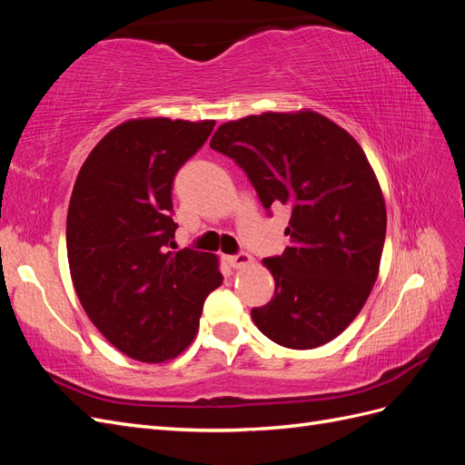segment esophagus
I'll return each mask as SVG.
<instances>
[{"instance_id":"esophagus-1","label":"esophagus","mask_w":465,"mask_h":465,"mask_svg":"<svg viewBox=\"0 0 465 465\" xmlns=\"http://www.w3.org/2000/svg\"><path fill=\"white\" fill-rule=\"evenodd\" d=\"M250 262H252V256L246 254V252H238V254L227 256V263H229L231 267H242V265H246V263H250Z\"/></svg>"}]
</instances>
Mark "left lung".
<instances>
[{
    "instance_id": "obj_1",
    "label": "left lung",
    "mask_w": 465,
    "mask_h": 465,
    "mask_svg": "<svg viewBox=\"0 0 465 465\" xmlns=\"http://www.w3.org/2000/svg\"><path fill=\"white\" fill-rule=\"evenodd\" d=\"M209 147L242 168L267 213L291 207V246L263 260L275 292L252 320L289 349L331 341L367 302L382 258L386 205L367 154L308 110L227 122Z\"/></svg>"
}]
</instances>
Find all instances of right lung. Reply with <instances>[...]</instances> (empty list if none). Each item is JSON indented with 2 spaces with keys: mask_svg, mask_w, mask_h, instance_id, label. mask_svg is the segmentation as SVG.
Returning a JSON list of instances; mask_svg holds the SVG:
<instances>
[{
  "mask_svg": "<svg viewBox=\"0 0 465 465\" xmlns=\"http://www.w3.org/2000/svg\"><path fill=\"white\" fill-rule=\"evenodd\" d=\"M213 120H132L83 163L67 211V260L87 316L124 355L163 362L184 351L223 283L217 258L171 250L173 182Z\"/></svg>",
  "mask_w": 465,
  "mask_h": 465,
  "instance_id": "1",
  "label": "right lung"
}]
</instances>
